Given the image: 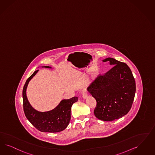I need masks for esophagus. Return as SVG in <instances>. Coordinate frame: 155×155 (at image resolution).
Wrapping results in <instances>:
<instances>
[{"mask_svg":"<svg viewBox=\"0 0 155 155\" xmlns=\"http://www.w3.org/2000/svg\"><path fill=\"white\" fill-rule=\"evenodd\" d=\"M87 97V93L86 90H84L82 91V98L84 99H86Z\"/></svg>","mask_w":155,"mask_h":155,"instance_id":"esophagus-1","label":"esophagus"}]
</instances>
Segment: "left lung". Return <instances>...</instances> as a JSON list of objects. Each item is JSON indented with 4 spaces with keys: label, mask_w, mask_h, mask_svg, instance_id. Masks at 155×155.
I'll return each instance as SVG.
<instances>
[{
    "label": "left lung",
    "mask_w": 155,
    "mask_h": 155,
    "mask_svg": "<svg viewBox=\"0 0 155 155\" xmlns=\"http://www.w3.org/2000/svg\"><path fill=\"white\" fill-rule=\"evenodd\" d=\"M102 61L109 62L112 68L96 78L87 91L96 100L95 116L102 121H111L122 117L130 110L135 95L136 83L126 64L112 58Z\"/></svg>",
    "instance_id": "8db88e82"
}]
</instances>
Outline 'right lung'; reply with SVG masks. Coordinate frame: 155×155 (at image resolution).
<instances>
[{"mask_svg":"<svg viewBox=\"0 0 155 155\" xmlns=\"http://www.w3.org/2000/svg\"><path fill=\"white\" fill-rule=\"evenodd\" d=\"M52 69L50 66H42ZM39 70L35 71L26 81L23 89V109L28 120L41 132L56 133L64 130L68 126L71 118V108L73 104L78 101V97H74L69 100H62L53 109L47 112H40L31 105L27 99L26 91L29 82L37 74Z\"/></svg>","mask_w":155,"mask_h":155,"instance_id":"add662e5","label":"right lung"}]
</instances>
